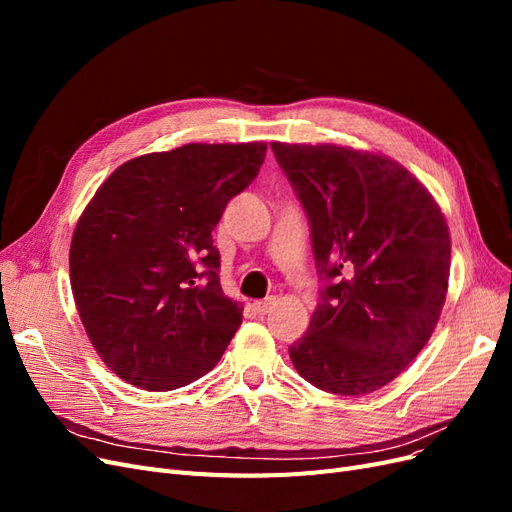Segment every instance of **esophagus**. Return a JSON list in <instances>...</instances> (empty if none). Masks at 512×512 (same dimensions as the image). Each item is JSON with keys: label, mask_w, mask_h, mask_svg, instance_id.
<instances>
[{"label": "esophagus", "mask_w": 512, "mask_h": 512, "mask_svg": "<svg viewBox=\"0 0 512 512\" xmlns=\"http://www.w3.org/2000/svg\"><path fill=\"white\" fill-rule=\"evenodd\" d=\"M273 305H275V297H269V299H265V301H256V303H254L258 314H269L271 309H273Z\"/></svg>", "instance_id": "34e87169"}]
</instances>
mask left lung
I'll list each match as a JSON object with an SVG mask.
<instances>
[{
    "mask_svg": "<svg viewBox=\"0 0 512 512\" xmlns=\"http://www.w3.org/2000/svg\"><path fill=\"white\" fill-rule=\"evenodd\" d=\"M312 228L327 286L307 333L290 346L294 369L322 391L382 389L423 350L451 275L440 205L399 162L337 145L271 143Z\"/></svg>",
    "mask_w": 512,
    "mask_h": 512,
    "instance_id": "1",
    "label": "left lung"
}]
</instances>
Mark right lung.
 Masks as SVG:
<instances>
[{"label": "right lung", "mask_w": 512, "mask_h": 512, "mask_svg": "<svg viewBox=\"0 0 512 512\" xmlns=\"http://www.w3.org/2000/svg\"><path fill=\"white\" fill-rule=\"evenodd\" d=\"M267 143H190L121 164L76 222L70 284L89 342L138 389L173 391L222 359L243 320L211 232Z\"/></svg>", "instance_id": "add662e5"}]
</instances>
